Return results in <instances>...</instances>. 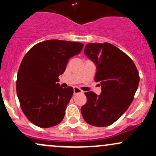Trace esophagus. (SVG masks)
<instances>
[{
  "instance_id": "34e87169",
  "label": "esophagus",
  "mask_w": 156,
  "mask_h": 156,
  "mask_svg": "<svg viewBox=\"0 0 156 156\" xmlns=\"http://www.w3.org/2000/svg\"><path fill=\"white\" fill-rule=\"evenodd\" d=\"M83 92V91H82L81 89H80L79 88H78V87H74V88H73V93H74V94H82Z\"/></svg>"
}]
</instances>
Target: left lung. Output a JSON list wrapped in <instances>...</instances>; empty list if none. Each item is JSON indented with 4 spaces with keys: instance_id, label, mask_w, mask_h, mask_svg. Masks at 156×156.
<instances>
[{
    "instance_id": "1",
    "label": "left lung",
    "mask_w": 156,
    "mask_h": 156,
    "mask_svg": "<svg viewBox=\"0 0 156 156\" xmlns=\"http://www.w3.org/2000/svg\"><path fill=\"white\" fill-rule=\"evenodd\" d=\"M84 53L95 64L94 81L100 82L102 92L97 95L85 92L87 101L81 114L87 123L96 127L113 124L129 108L139 83L135 64L124 52L105 43H89Z\"/></svg>"
}]
</instances>
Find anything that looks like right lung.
Instances as JSON below:
<instances>
[{
    "label": "right lung",
    "mask_w": 156,
    "mask_h": 156,
    "mask_svg": "<svg viewBox=\"0 0 156 156\" xmlns=\"http://www.w3.org/2000/svg\"><path fill=\"white\" fill-rule=\"evenodd\" d=\"M83 47L80 42L51 39L35 44L23 57L16 89L21 109L34 125L50 128L62 121L73 88L61 87L58 76Z\"/></svg>",
    "instance_id": "1"
}]
</instances>
